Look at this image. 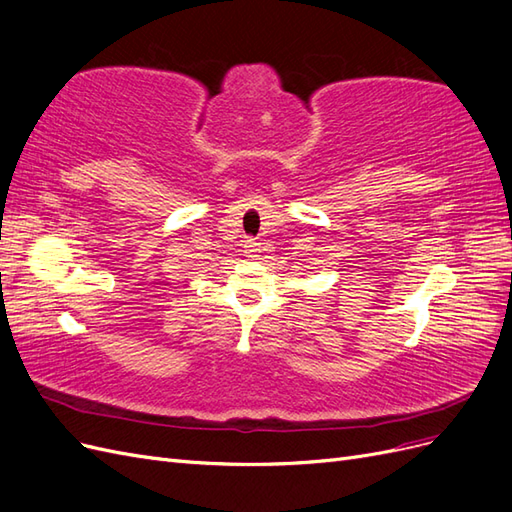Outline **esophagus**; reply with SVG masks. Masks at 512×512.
I'll return each mask as SVG.
<instances>
[{"label":"esophagus","mask_w":512,"mask_h":512,"mask_svg":"<svg viewBox=\"0 0 512 512\" xmlns=\"http://www.w3.org/2000/svg\"><path fill=\"white\" fill-rule=\"evenodd\" d=\"M243 247H245V254L250 256V258H256L258 252H260V243L256 239H245Z\"/></svg>","instance_id":"34e87169"}]
</instances>
